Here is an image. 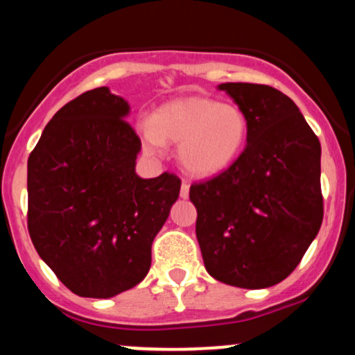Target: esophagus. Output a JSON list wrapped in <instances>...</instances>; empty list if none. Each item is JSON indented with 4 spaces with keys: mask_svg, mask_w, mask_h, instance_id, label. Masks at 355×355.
<instances>
[{
    "mask_svg": "<svg viewBox=\"0 0 355 355\" xmlns=\"http://www.w3.org/2000/svg\"><path fill=\"white\" fill-rule=\"evenodd\" d=\"M189 193H190V183L183 180L182 182V189H180V197L182 198H189Z\"/></svg>",
    "mask_w": 355,
    "mask_h": 355,
    "instance_id": "34e87169",
    "label": "esophagus"
}]
</instances>
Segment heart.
I'll return each mask as SVG.
<instances>
[{"mask_svg": "<svg viewBox=\"0 0 355 355\" xmlns=\"http://www.w3.org/2000/svg\"><path fill=\"white\" fill-rule=\"evenodd\" d=\"M148 152L164 144H178V158L195 177H215L225 172L245 148L248 120L234 103H218L205 96H185L162 105L152 120L140 126Z\"/></svg>", "mask_w": 355, "mask_h": 355, "instance_id": "heart-1", "label": "heart"}]
</instances>
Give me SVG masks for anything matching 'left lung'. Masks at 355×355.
I'll return each instance as SVG.
<instances>
[{
    "instance_id": "8db88e82",
    "label": "left lung",
    "mask_w": 355,
    "mask_h": 355,
    "mask_svg": "<svg viewBox=\"0 0 355 355\" xmlns=\"http://www.w3.org/2000/svg\"><path fill=\"white\" fill-rule=\"evenodd\" d=\"M243 110L248 138L225 172L190 187L207 272L240 288H266L294 272L324 217L320 141L279 89L222 83Z\"/></svg>"
}]
</instances>
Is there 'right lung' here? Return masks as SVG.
I'll return each mask as SVG.
<instances>
[{"mask_svg":"<svg viewBox=\"0 0 355 355\" xmlns=\"http://www.w3.org/2000/svg\"><path fill=\"white\" fill-rule=\"evenodd\" d=\"M128 103L107 87L55 113L28 158V232L73 294L110 299L148 274L155 235L180 178L135 173L141 141Z\"/></svg>","mask_w":355,"mask_h":355,"instance_id":"1","label":"right lung"}]
</instances>
